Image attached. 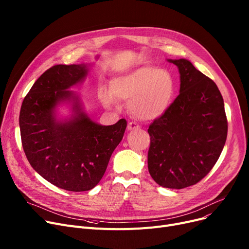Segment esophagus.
<instances>
[{
    "instance_id": "obj_1",
    "label": "esophagus",
    "mask_w": 249,
    "mask_h": 249,
    "mask_svg": "<svg viewBox=\"0 0 249 249\" xmlns=\"http://www.w3.org/2000/svg\"><path fill=\"white\" fill-rule=\"evenodd\" d=\"M127 128H128L129 131H134V130H139L140 126L138 124H136L135 122H129Z\"/></svg>"
}]
</instances>
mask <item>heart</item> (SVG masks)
<instances>
[{
    "mask_svg": "<svg viewBox=\"0 0 249 249\" xmlns=\"http://www.w3.org/2000/svg\"><path fill=\"white\" fill-rule=\"evenodd\" d=\"M110 92L102 90V102L110 106L113 98L129 104V111L139 120H153L164 114L175 92L172 74L154 66L133 70L111 81Z\"/></svg>",
    "mask_w": 249,
    "mask_h": 249,
    "instance_id": "b5f03b06",
    "label": "heart"
}]
</instances>
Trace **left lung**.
I'll return each instance as SVG.
<instances>
[{"mask_svg":"<svg viewBox=\"0 0 249 249\" xmlns=\"http://www.w3.org/2000/svg\"><path fill=\"white\" fill-rule=\"evenodd\" d=\"M178 67L180 93L148 127V172L159 185L182 189L207 176L224 148L228 122L223 96L211 78L186 59Z\"/></svg>","mask_w":249,"mask_h":249,"instance_id":"obj_1","label":"left lung"}]
</instances>
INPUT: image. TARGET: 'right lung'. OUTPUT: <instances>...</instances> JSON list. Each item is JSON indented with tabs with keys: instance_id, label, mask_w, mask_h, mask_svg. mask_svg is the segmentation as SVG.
<instances>
[{
	"instance_id": "add662e5",
	"label": "right lung",
	"mask_w": 249,
	"mask_h": 249,
	"mask_svg": "<svg viewBox=\"0 0 249 249\" xmlns=\"http://www.w3.org/2000/svg\"><path fill=\"white\" fill-rule=\"evenodd\" d=\"M88 71L85 64L51 67L32 85L19 116L21 142L31 167L53 185L75 192L90 190L101 181L127 126L125 119L103 126L82 111L78 96L68 89ZM61 101L73 105L69 122L54 117Z\"/></svg>"
}]
</instances>
